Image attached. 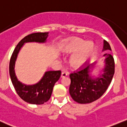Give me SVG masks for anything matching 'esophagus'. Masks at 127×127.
<instances>
[{
    "label": "esophagus",
    "instance_id": "34e87169",
    "mask_svg": "<svg viewBox=\"0 0 127 127\" xmlns=\"http://www.w3.org/2000/svg\"><path fill=\"white\" fill-rule=\"evenodd\" d=\"M67 75H68V74H67V73H66V72H62V73H61V78H64V77H67Z\"/></svg>",
    "mask_w": 127,
    "mask_h": 127
}]
</instances>
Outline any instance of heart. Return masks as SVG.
<instances>
[{"instance_id": "obj_1", "label": "heart", "mask_w": 127, "mask_h": 127, "mask_svg": "<svg viewBox=\"0 0 127 127\" xmlns=\"http://www.w3.org/2000/svg\"><path fill=\"white\" fill-rule=\"evenodd\" d=\"M64 54H70V63L73 68H79L85 64L94 50L92 42H85L78 38H73L65 41L60 48Z\"/></svg>"}]
</instances>
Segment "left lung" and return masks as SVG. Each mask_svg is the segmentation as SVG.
<instances>
[{
	"label": "left lung",
	"mask_w": 127,
	"mask_h": 127,
	"mask_svg": "<svg viewBox=\"0 0 127 127\" xmlns=\"http://www.w3.org/2000/svg\"><path fill=\"white\" fill-rule=\"evenodd\" d=\"M107 50H112L109 43L103 40L102 51ZM103 56L105 57L103 67L96 76L93 73V71L97 67V61L70 75V95L77 103L85 104L96 100L105 92L110 84L115 72L114 59L109 54H105Z\"/></svg>",
	"instance_id": "left-lung-1"
}]
</instances>
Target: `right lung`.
<instances>
[{"mask_svg":"<svg viewBox=\"0 0 127 127\" xmlns=\"http://www.w3.org/2000/svg\"><path fill=\"white\" fill-rule=\"evenodd\" d=\"M49 32H39L28 35L19 42L11 57L9 65L10 79L17 93L25 102L31 104L42 105L47 102L51 96L53 88L61 75L60 70L47 71L38 82L27 85L19 80L15 73V65L19 52L25 43L36 42L44 43L47 42Z\"/></svg>","mask_w":127,"mask_h":127,"instance_id":"right-lung-1","label":"right lung"}]
</instances>
